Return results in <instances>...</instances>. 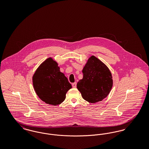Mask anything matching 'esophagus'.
Returning <instances> with one entry per match:
<instances>
[{"instance_id":"1","label":"esophagus","mask_w":149,"mask_h":149,"mask_svg":"<svg viewBox=\"0 0 149 149\" xmlns=\"http://www.w3.org/2000/svg\"><path fill=\"white\" fill-rule=\"evenodd\" d=\"M72 86L73 88H76V87H77V83L75 82V83H72Z\"/></svg>"}]
</instances>
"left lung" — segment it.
Wrapping results in <instances>:
<instances>
[{
    "instance_id": "obj_1",
    "label": "left lung",
    "mask_w": 149,
    "mask_h": 149,
    "mask_svg": "<svg viewBox=\"0 0 149 149\" xmlns=\"http://www.w3.org/2000/svg\"><path fill=\"white\" fill-rule=\"evenodd\" d=\"M82 72L83 78L78 81L77 88L83 98L91 103L106 98L113 86L112 74L106 65L93 55Z\"/></svg>"
}]
</instances>
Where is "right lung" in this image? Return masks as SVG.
Masks as SVG:
<instances>
[{"instance_id":"right-lung-1","label":"right lung","mask_w":149,"mask_h":149,"mask_svg":"<svg viewBox=\"0 0 149 149\" xmlns=\"http://www.w3.org/2000/svg\"><path fill=\"white\" fill-rule=\"evenodd\" d=\"M32 82L37 95L46 103L57 106L63 103L66 94L72 88L56 61L49 57L36 70Z\"/></svg>"}]
</instances>
